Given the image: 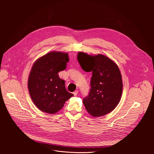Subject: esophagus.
<instances>
[{
  "mask_svg": "<svg viewBox=\"0 0 154 154\" xmlns=\"http://www.w3.org/2000/svg\"><path fill=\"white\" fill-rule=\"evenodd\" d=\"M73 94H74V95L75 96H76L77 95V94H78V90H75V91L73 93Z\"/></svg>",
  "mask_w": 154,
  "mask_h": 154,
  "instance_id": "1",
  "label": "esophagus"
}]
</instances>
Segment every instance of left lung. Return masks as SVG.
I'll return each instance as SVG.
<instances>
[{
	"instance_id": "left-lung-1",
	"label": "left lung",
	"mask_w": 154,
	"mask_h": 154,
	"mask_svg": "<svg viewBox=\"0 0 154 154\" xmlns=\"http://www.w3.org/2000/svg\"><path fill=\"white\" fill-rule=\"evenodd\" d=\"M77 60L86 72H92L89 94L83 102L94 117L112 112L119 103L122 92V76L116 64L106 56L79 52Z\"/></svg>"
}]
</instances>
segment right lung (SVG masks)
Instances as JSON below:
<instances>
[{"label":"right lung","instance_id":"right-lung-1","mask_svg":"<svg viewBox=\"0 0 154 154\" xmlns=\"http://www.w3.org/2000/svg\"><path fill=\"white\" fill-rule=\"evenodd\" d=\"M68 53L51 52L33 64L28 80V88L35 105L41 111L49 114L58 112L65 102L74 96L65 87L58 72L66 68Z\"/></svg>","mask_w":154,"mask_h":154}]
</instances>
